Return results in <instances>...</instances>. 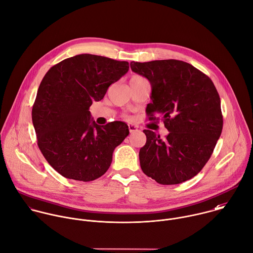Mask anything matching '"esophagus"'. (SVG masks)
<instances>
[{"mask_svg": "<svg viewBox=\"0 0 253 253\" xmlns=\"http://www.w3.org/2000/svg\"><path fill=\"white\" fill-rule=\"evenodd\" d=\"M128 130H129L130 133H131V132H134V131L137 130V126H133V125H128Z\"/></svg>", "mask_w": 253, "mask_h": 253, "instance_id": "1", "label": "esophagus"}]
</instances>
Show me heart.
<instances>
[{
  "label": "heart",
  "mask_w": 253,
  "mask_h": 253,
  "mask_svg": "<svg viewBox=\"0 0 253 253\" xmlns=\"http://www.w3.org/2000/svg\"><path fill=\"white\" fill-rule=\"evenodd\" d=\"M137 78H142V77H140V76H133L131 79H137Z\"/></svg>",
  "instance_id": "b5f03b06"
}]
</instances>
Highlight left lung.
Returning a JSON list of instances; mask_svg holds the SVG:
<instances>
[{"instance_id": "8db88e82", "label": "left lung", "mask_w": 253, "mask_h": 253, "mask_svg": "<svg viewBox=\"0 0 253 253\" xmlns=\"http://www.w3.org/2000/svg\"><path fill=\"white\" fill-rule=\"evenodd\" d=\"M133 72L148 79L149 121L162 116L169 133L164 139L144 129L139 150L145 175L162 185L183 183L196 176L210 159L222 129L220 99L212 81L193 65L175 59L130 62Z\"/></svg>"}]
</instances>
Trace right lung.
I'll return each mask as SVG.
<instances>
[{"label": "right lung", "mask_w": 253, "mask_h": 253, "mask_svg": "<svg viewBox=\"0 0 253 253\" xmlns=\"http://www.w3.org/2000/svg\"><path fill=\"white\" fill-rule=\"evenodd\" d=\"M128 68L126 61L79 54L44 75L33 107V124L42 153L63 177L89 182L109 169L128 126L123 122L99 126L89 109Z\"/></svg>", "instance_id": "add662e5"}]
</instances>
